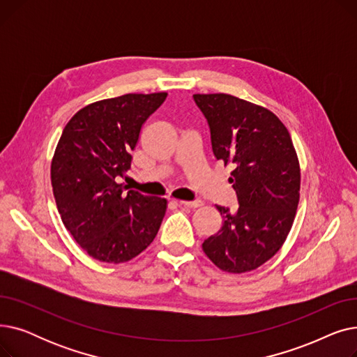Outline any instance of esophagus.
<instances>
[{"label": "esophagus", "mask_w": 357, "mask_h": 357, "mask_svg": "<svg viewBox=\"0 0 357 357\" xmlns=\"http://www.w3.org/2000/svg\"><path fill=\"white\" fill-rule=\"evenodd\" d=\"M178 204L182 205V207H188V208H198L204 205L202 201H178Z\"/></svg>", "instance_id": "1"}]
</instances>
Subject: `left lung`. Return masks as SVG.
<instances>
[{"label": "left lung", "instance_id": "1", "mask_svg": "<svg viewBox=\"0 0 357 357\" xmlns=\"http://www.w3.org/2000/svg\"><path fill=\"white\" fill-rule=\"evenodd\" d=\"M210 126L214 156L233 165L238 207L215 205L222 217L202 250L224 272L257 269L282 248L295 220L301 169L289 131L265 107L229 96L195 93Z\"/></svg>", "mask_w": 357, "mask_h": 357}]
</instances>
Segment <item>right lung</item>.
I'll list each match as a JSON object with an SVG mask.
<instances>
[{"mask_svg": "<svg viewBox=\"0 0 357 357\" xmlns=\"http://www.w3.org/2000/svg\"><path fill=\"white\" fill-rule=\"evenodd\" d=\"M166 92L126 93L92 102L63 128L50 166L58 211L75 241L93 259L123 264L156 237L166 213L165 198L124 192L144 121L166 100Z\"/></svg>", "mask_w": 357, "mask_h": 357, "instance_id": "obj_1", "label": "right lung"}]
</instances>
